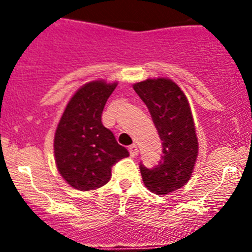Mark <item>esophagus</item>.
<instances>
[{"label":"esophagus","instance_id":"34e87169","mask_svg":"<svg viewBox=\"0 0 252 252\" xmlns=\"http://www.w3.org/2000/svg\"><path fill=\"white\" fill-rule=\"evenodd\" d=\"M128 150H130L131 157H136L137 154H139V148H137L136 144H132V145L128 146Z\"/></svg>","mask_w":252,"mask_h":252}]
</instances>
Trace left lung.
Here are the masks:
<instances>
[{
	"label": "left lung",
	"mask_w": 252,
	"mask_h": 252,
	"mask_svg": "<svg viewBox=\"0 0 252 252\" xmlns=\"http://www.w3.org/2000/svg\"><path fill=\"white\" fill-rule=\"evenodd\" d=\"M157 127L162 145L159 165H140L146 188L166 195L189 182L198 157V139L188 98L169 78H148L133 84Z\"/></svg>",
	"instance_id": "8db88e82"
}]
</instances>
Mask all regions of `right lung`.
<instances>
[{
  "instance_id": "right-lung-1",
  "label": "right lung",
  "mask_w": 252,
  "mask_h": 252,
  "mask_svg": "<svg viewBox=\"0 0 252 252\" xmlns=\"http://www.w3.org/2000/svg\"><path fill=\"white\" fill-rule=\"evenodd\" d=\"M117 82L103 79L83 84L69 99L54 135L58 171L72 188L92 190L111 179L113 164L128 157L102 124V111Z\"/></svg>"
}]
</instances>
